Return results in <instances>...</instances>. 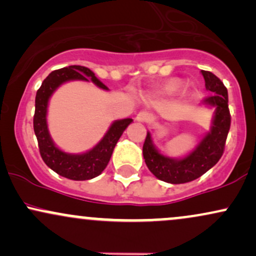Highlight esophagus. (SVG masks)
<instances>
[{
  "label": "esophagus",
  "instance_id": "obj_1",
  "mask_svg": "<svg viewBox=\"0 0 256 256\" xmlns=\"http://www.w3.org/2000/svg\"><path fill=\"white\" fill-rule=\"evenodd\" d=\"M136 119H137V122H150V116H149L148 112L140 110V113L137 114Z\"/></svg>",
  "mask_w": 256,
  "mask_h": 256
}]
</instances>
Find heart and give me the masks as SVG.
<instances>
[{
  "label": "heart",
  "instance_id": "obj_1",
  "mask_svg": "<svg viewBox=\"0 0 256 256\" xmlns=\"http://www.w3.org/2000/svg\"><path fill=\"white\" fill-rule=\"evenodd\" d=\"M183 89V83L179 80H172L170 83H167L165 86L161 89V94L165 96H172L178 94L179 91Z\"/></svg>",
  "mask_w": 256,
  "mask_h": 256
}]
</instances>
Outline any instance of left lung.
<instances>
[{
    "label": "left lung",
    "instance_id": "left-lung-1",
    "mask_svg": "<svg viewBox=\"0 0 256 256\" xmlns=\"http://www.w3.org/2000/svg\"><path fill=\"white\" fill-rule=\"evenodd\" d=\"M206 89L212 95L204 98V104L216 107L210 131L202 138L195 150L183 158L164 156L152 146L150 134H146L143 144V158L150 171L160 180L171 184H183L195 180L210 170L222 156L226 138L231 125L228 110V89L222 82L210 71H201Z\"/></svg>",
    "mask_w": 256,
    "mask_h": 256
}]
</instances>
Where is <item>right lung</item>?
Wrapping results in <instances>:
<instances>
[{
  "label": "right lung",
  "mask_w": 256,
  "mask_h": 256,
  "mask_svg": "<svg viewBox=\"0 0 256 256\" xmlns=\"http://www.w3.org/2000/svg\"><path fill=\"white\" fill-rule=\"evenodd\" d=\"M90 80L101 89L108 88L95 77L92 71L84 66H68L55 70L43 80L36 94V108L34 116V130L38 140L40 156L46 165L58 174L72 180H88L101 174L110 162L114 146L132 119L116 120L110 125V130L92 149L84 154H67L54 144L46 125V107L48 101L55 90L64 82Z\"/></svg>",
  "instance_id": "obj_1"
}]
</instances>
